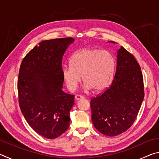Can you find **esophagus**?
I'll use <instances>...</instances> for the list:
<instances>
[{
  "label": "esophagus",
  "mask_w": 159,
  "mask_h": 159,
  "mask_svg": "<svg viewBox=\"0 0 159 159\" xmlns=\"http://www.w3.org/2000/svg\"><path fill=\"white\" fill-rule=\"evenodd\" d=\"M83 98H84V97L82 96V95H76V96H75V99H76V100H79V99H83Z\"/></svg>",
  "instance_id": "1"
}]
</instances>
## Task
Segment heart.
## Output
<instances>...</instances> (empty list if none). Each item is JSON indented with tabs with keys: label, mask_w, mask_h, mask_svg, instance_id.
<instances>
[{
	"label": "heart",
	"mask_w": 159,
	"mask_h": 159,
	"mask_svg": "<svg viewBox=\"0 0 159 159\" xmlns=\"http://www.w3.org/2000/svg\"><path fill=\"white\" fill-rule=\"evenodd\" d=\"M71 65L61 69L64 83L73 92L81 81L86 89L101 92L108 88L114 76L116 61L111 53L95 48H84L75 52L70 60Z\"/></svg>",
	"instance_id": "heart-1"
}]
</instances>
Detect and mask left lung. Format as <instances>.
I'll list each match as a JSON object with an SVG mask.
<instances>
[{
    "label": "left lung",
    "mask_w": 159,
    "mask_h": 159,
    "mask_svg": "<svg viewBox=\"0 0 159 159\" xmlns=\"http://www.w3.org/2000/svg\"><path fill=\"white\" fill-rule=\"evenodd\" d=\"M116 57V71L111 85L102 95L90 100L94 126L110 137L130 128L144 99L143 77L135 58L123 46L118 50Z\"/></svg>",
    "instance_id": "left-lung-1"
}]
</instances>
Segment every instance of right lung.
<instances>
[{"instance_id":"1","label":"right lung","mask_w":159,"mask_h":159,"mask_svg":"<svg viewBox=\"0 0 159 159\" xmlns=\"http://www.w3.org/2000/svg\"><path fill=\"white\" fill-rule=\"evenodd\" d=\"M74 42L72 38L46 40L36 45L21 64L19 103L31 128L47 139H55L69 128L74 95L63 92L61 61Z\"/></svg>"}]
</instances>
